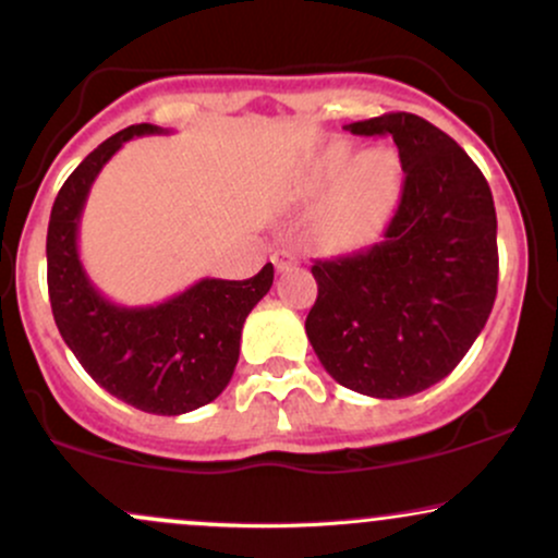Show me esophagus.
<instances>
[{
  "label": "esophagus",
  "instance_id": "obj_1",
  "mask_svg": "<svg viewBox=\"0 0 558 558\" xmlns=\"http://www.w3.org/2000/svg\"><path fill=\"white\" fill-rule=\"evenodd\" d=\"M272 262H275V267H278V270L283 272V270H288V267H291V265H296L299 254L291 252V248H278V252L272 254Z\"/></svg>",
  "mask_w": 558,
  "mask_h": 558
}]
</instances>
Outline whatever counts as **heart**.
I'll return each mask as SVG.
<instances>
[{
  "label": "heart",
  "mask_w": 558,
  "mask_h": 558,
  "mask_svg": "<svg viewBox=\"0 0 558 558\" xmlns=\"http://www.w3.org/2000/svg\"><path fill=\"white\" fill-rule=\"evenodd\" d=\"M332 189L317 213V239L349 252L375 241L401 196V162L396 151L369 149L356 155L349 141H336L317 159L310 175L312 194Z\"/></svg>",
  "instance_id": "1"
}]
</instances>
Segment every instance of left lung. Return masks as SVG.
Here are the masks:
<instances>
[{"instance_id":"8db88e82","label":"left lung","mask_w":558,"mask_h":558,"mask_svg":"<svg viewBox=\"0 0 558 558\" xmlns=\"http://www.w3.org/2000/svg\"><path fill=\"white\" fill-rule=\"evenodd\" d=\"M345 131L396 141L401 202L375 246L312 265L306 338L343 388L403 399L444 380L488 323L496 207L462 146L417 114L388 112Z\"/></svg>"}]
</instances>
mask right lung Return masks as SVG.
<instances>
[{
  "label": "right lung",
  "instance_id": "add662e5",
  "mask_svg": "<svg viewBox=\"0 0 558 558\" xmlns=\"http://www.w3.org/2000/svg\"><path fill=\"white\" fill-rule=\"evenodd\" d=\"M162 128L141 123L114 133L70 172L47 230V283L62 341L107 393L149 414L194 412L233 377L248 312L270 291L267 262L248 280L204 278L162 304L120 306L88 280L78 257V226L88 189L133 136Z\"/></svg>",
  "mask_w": 558,
  "mask_h": 558
}]
</instances>
